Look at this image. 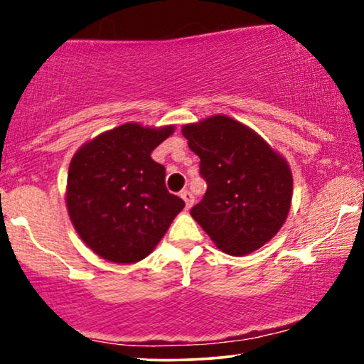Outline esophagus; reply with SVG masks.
I'll list each match as a JSON object with an SVG mask.
<instances>
[{
    "mask_svg": "<svg viewBox=\"0 0 364 364\" xmlns=\"http://www.w3.org/2000/svg\"><path fill=\"white\" fill-rule=\"evenodd\" d=\"M181 197L183 198V200H186V205H187V208H191L192 207V203H193V196L188 191H182L181 192Z\"/></svg>",
    "mask_w": 364,
    "mask_h": 364,
    "instance_id": "esophagus-1",
    "label": "esophagus"
}]
</instances>
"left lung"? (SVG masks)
Listing matches in <instances>:
<instances>
[{
    "label": "left lung",
    "mask_w": 364,
    "mask_h": 364,
    "mask_svg": "<svg viewBox=\"0 0 364 364\" xmlns=\"http://www.w3.org/2000/svg\"><path fill=\"white\" fill-rule=\"evenodd\" d=\"M182 134L200 157V177L207 182L191 215L228 255H247L265 245L290 212L293 178L285 159L227 116L188 124Z\"/></svg>",
    "instance_id": "1"
}]
</instances>
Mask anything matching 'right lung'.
I'll use <instances>...</instances> for the list:
<instances>
[{
    "label": "right lung",
    "instance_id": "obj_1",
    "mask_svg": "<svg viewBox=\"0 0 364 364\" xmlns=\"http://www.w3.org/2000/svg\"><path fill=\"white\" fill-rule=\"evenodd\" d=\"M173 126L122 124L84 144L68 172V212L84 243L104 260L146 258L178 212L181 197L166 187V167L151 157Z\"/></svg>",
    "mask_w": 364,
    "mask_h": 364
}]
</instances>
